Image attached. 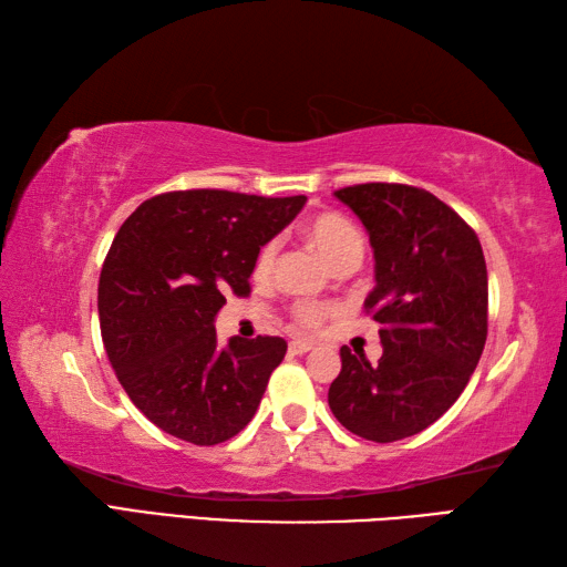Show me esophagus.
<instances>
[{
    "label": "esophagus",
    "mask_w": 567,
    "mask_h": 567,
    "mask_svg": "<svg viewBox=\"0 0 567 567\" xmlns=\"http://www.w3.org/2000/svg\"><path fill=\"white\" fill-rule=\"evenodd\" d=\"M311 348H315V343H309V341H290V353H292V355L309 353Z\"/></svg>",
    "instance_id": "34e87169"
}]
</instances>
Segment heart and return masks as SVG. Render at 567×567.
Listing matches in <instances>:
<instances>
[{
  "label": "heart",
  "mask_w": 567,
  "mask_h": 567,
  "mask_svg": "<svg viewBox=\"0 0 567 567\" xmlns=\"http://www.w3.org/2000/svg\"><path fill=\"white\" fill-rule=\"evenodd\" d=\"M302 236L307 238V244L327 260L331 270H341L343 265L363 260L365 238L358 231V226L339 212H323L311 216L302 226ZM275 252L277 246L272 240L258 248L256 260H252V277H256V280H265V277L270 275ZM336 315H339V307L336 305H297L292 309L297 327L302 329H321L323 323L333 319Z\"/></svg>",
  "instance_id": "b5f03b06"
}]
</instances>
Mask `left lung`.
Returning a JSON list of instances; mask_svg holds the SVG:
<instances>
[{
	"mask_svg": "<svg viewBox=\"0 0 567 567\" xmlns=\"http://www.w3.org/2000/svg\"><path fill=\"white\" fill-rule=\"evenodd\" d=\"M370 234L375 287L365 311L382 358L341 348L333 416L360 439L424 431L461 396L487 341V265L477 234L431 192L368 183L333 192Z\"/></svg>",
	"mask_w": 567,
	"mask_h": 567,
	"instance_id": "obj_1",
	"label": "left lung"
}]
</instances>
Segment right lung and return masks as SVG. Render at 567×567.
<instances>
[{
  "label": "right lung",
  "mask_w": 567,
  "mask_h": 567,
  "mask_svg": "<svg viewBox=\"0 0 567 567\" xmlns=\"http://www.w3.org/2000/svg\"><path fill=\"white\" fill-rule=\"evenodd\" d=\"M307 197L226 189L165 192L118 228L100 275L102 341L128 400L195 445L234 439L256 414L280 336L216 341L226 295H250L252 260Z\"/></svg>",
  "instance_id": "add662e5"
}]
</instances>
